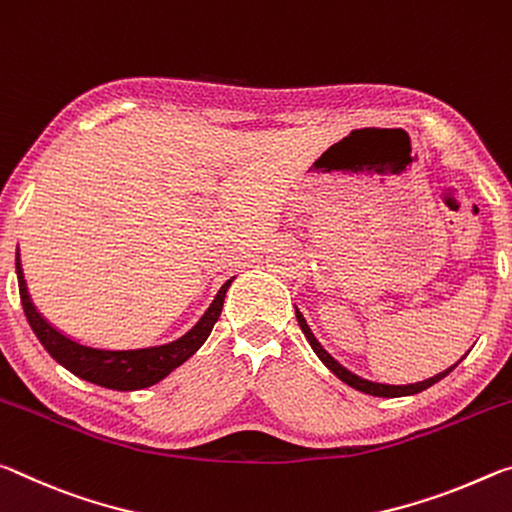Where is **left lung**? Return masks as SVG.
Instances as JSON below:
<instances>
[{"instance_id":"left-lung-1","label":"left lung","mask_w":512,"mask_h":512,"mask_svg":"<svg viewBox=\"0 0 512 512\" xmlns=\"http://www.w3.org/2000/svg\"><path fill=\"white\" fill-rule=\"evenodd\" d=\"M295 313H297V322H299V326H301V331H304V335H306V340L311 342V347H313V351L317 354V358L322 360V363L329 367V370L338 376L340 381H345L347 385H351V388H356V390H360V392H365V395H372V397H385V399H392V397H408V395H417V392H422V390H426V388H431L433 383H438V381H442L445 379V376L451 372V370H456V365L460 363V358L456 365H451V367H447L445 372H440V374H435V376H431V379H424V381H417V383H406V385H390V383H376V381H367V379H363V376H358V374H354V372H349L347 367H342L338 360H335L329 351H326L322 345H320V340L315 338L313 335V331H311V326L306 324V320H304V315H301L297 308H295Z\"/></svg>"}]
</instances>
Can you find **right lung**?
Instances as JSON below:
<instances>
[{"instance_id": "right-lung-1", "label": "right lung", "mask_w": 512, "mask_h": 512, "mask_svg": "<svg viewBox=\"0 0 512 512\" xmlns=\"http://www.w3.org/2000/svg\"><path fill=\"white\" fill-rule=\"evenodd\" d=\"M15 274H18V286H20V299L27 322L40 340V345L47 349V354L52 356L58 365H63L67 372L79 376L83 381H90L102 388L111 390H142L149 388L158 381H163L172 370H177L181 363L195 354V351L204 345L208 335H211L217 317L222 313L226 290H229L231 281L236 276H231L217 292L213 304L206 308V313L199 317V322L186 331L181 338L165 342V345L154 347H140V349H99L88 347L81 342L67 338L63 331H58L56 326L49 324L43 315L38 313V308L33 306L27 281H24L22 261H20V249L15 254Z\"/></svg>"}]
</instances>
